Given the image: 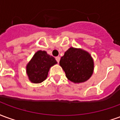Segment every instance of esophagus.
<instances>
[{
	"label": "esophagus",
	"mask_w": 120,
	"mask_h": 120,
	"mask_svg": "<svg viewBox=\"0 0 120 120\" xmlns=\"http://www.w3.org/2000/svg\"><path fill=\"white\" fill-rule=\"evenodd\" d=\"M55 58H56V60L57 61V62L59 63V62H60V56H56V57Z\"/></svg>",
	"instance_id": "esophagus-1"
}]
</instances>
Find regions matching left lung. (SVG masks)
I'll return each mask as SVG.
<instances>
[{"instance_id":"left-lung-1","label":"left lung","mask_w":120,"mask_h":120,"mask_svg":"<svg viewBox=\"0 0 120 120\" xmlns=\"http://www.w3.org/2000/svg\"><path fill=\"white\" fill-rule=\"evenodd\" d=\"M60 65L66 77L74 83L88 80L94 70L93 58L88 52L82 49L70 47L60 60Z\"/></svg>"}]
</instances>
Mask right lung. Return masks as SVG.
Here are the masks:
<instances>
[{
    "label": "right lung",
    "mask_w": 120,
    "mask_h": 120,
    "mask_svg": "<svg viewBox=\"0 0 120 120\" xmlns=\"http://www.w3.org/2000/svg\"><path fill=\"white\" fill-rule=\"evenodd\" d=\"M57 64L55 58L45 51H38L26 66V73L31 82L39 83L47 77L50 68Z\"/></svg>",
    "instance_id": "1"
}]
</instances>
